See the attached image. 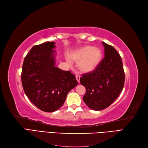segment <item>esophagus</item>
I'll return each instance as SVG.
<instances>
[{
  "instance_id": "esophagus-1",
  "label": "esophagus",
  "mask_w": 148,
  "mask_h": 148,
  "mask_svg": "<svg viewBox=\"0 0 148 148\" xmlns=\"http://www.w3.org/2000/svg\"><path fill=\"white\" fill-rule=\"evenodd\" d=\"M76 79H77V82L79 83V79H80V76L78 75H76Z\"/></svg>"
}]
</instances>
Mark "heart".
Instances as JSON below:
<instances>
[{
  "mask_svg": "<svg viewBox=\"0 0 148 148\" xmlns=\"http://www.w3.org/2000/svg\"><path fill=\"white\" fill-rule=\"evenodd\" d=\"M102 51L99 47L85 46L71 54V58L78 63V68L82 73H90L95 70L101 62Z\"/></svg>",
  "mask_w": 148,
  "mask_h": 148,
  "instance_id": "heart-1",
  "label": "heart"
}]
</instances>
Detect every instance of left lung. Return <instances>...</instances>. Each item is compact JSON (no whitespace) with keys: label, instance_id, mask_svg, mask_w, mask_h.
Instances as JSON below:
<instances>
[{"label":"left lung","instance_id":"1","mask_svg":"<svg viewBox=\"0 0 148 148\" xmlns=\"http://www.w3.org/2000/svg\"><path fill=\"white\" fill-rule=\"evenodd\" d=\"M104 57L95 70L82 75L80 83L86 88L83 99L89 108L103 110L117 99L122 91L125 73L120 56L112 46L102 42Z\"/></svg>","mask_w":148,"mask_h":148}]
</instances>
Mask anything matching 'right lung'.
I'll return each mask as SVG.
<instances>
[{
  "instance_id": "add662e5",
  "label": "right lung",
  "mask_w": 148,
  "mask_h": 148,
  "mask_svg": "<svg viewBox=\"0 0 148 148\" xmlns=\"http://www.w3.org/2000/svg\"><path fill=\"white\" fill-rule=\"evenodd\" d=\"M54 44L47 42L33 46L22 66L21 83L26 96L46 112L60 109L67 94L78 83L70 71L55 66Z\"/></svg>"
}]
</instances>
